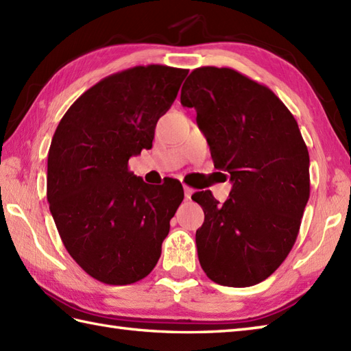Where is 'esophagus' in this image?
I'll list each match as a JSON object with an SVG mask.
<instances>
[{"mask_svg":"<svg viewBox=\"0 0 351 351\" xmlns=\"http://www.w3.org/2000/svg\"><path fill=\"white\" fill-rule=\"evenodd\" d=\"M184 193H185V199H190L193 193H195V190L189 187V185H184Z\"/></svg>","mask_w":351,"mask_h":351,"instance_id":"34e87169","label":"esophagus"}]
</instances>
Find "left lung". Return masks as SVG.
<instances>
[{
	"instance_id": "left-lung-1",
	"label": "left lung",
	"mask_w": 351,
	"mask_h": 351,
	"mask_svg": "<svg viewBox=\"0 0 351 351\" xmlns=\"http://www.w3.org/2000/svg\"><path fill=\"white\" fill-rule=\"evenodd\" d=\"M181 104L196 110L214 167L232 182L223 205L210 190L191 196L205 214L196 230L200 267L220 285H256L293 249L309 199V152L299 125L270 88L230 68L193 71Z\"/></svg>"
}]
</instances>
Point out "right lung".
Masks as SVG:
<instances>
[{"label": "right lung", "instance_id": "add662e5", "mask_svg": "<svg viewBox=\"0 0 351 351\" xmlns=\"http://www.w3.org/2000/svg\"><path fill=\"white\" fill-rule=\"evenodd\" d=\"M187 73L162 64L113 73L81 95L54 132L49 211L66 250L96 280L130 285L158 263L182 185H149L128 160L152 147L156 122Z\"/></svg>", "mask_w": 351, "mask_h": 351}]
</instances>
